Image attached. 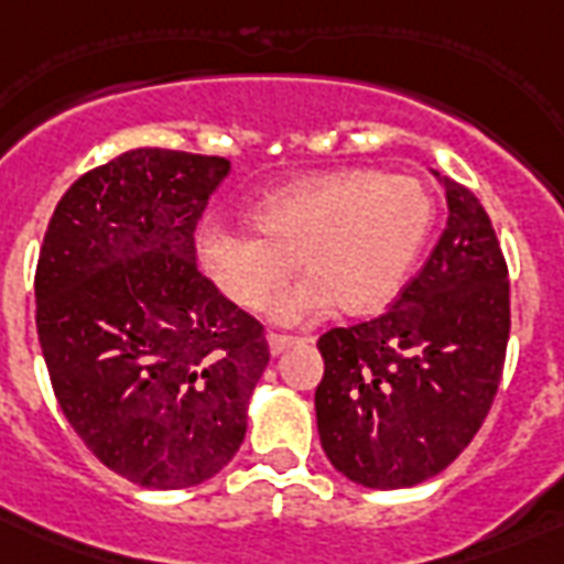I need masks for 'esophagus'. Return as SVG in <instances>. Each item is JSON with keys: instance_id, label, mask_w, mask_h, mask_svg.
I'll list each match as a JSON object with an SVG mask.
<instances>
[{"instance_id": "34e87169", "label": "esophagus", "mask_w": 564, "mask_h": 564, "mask_svg": "<svg viewBox=\"0 0 564 564\" xmlns=\"http://www.w3.org/2000/svg\"><path fill=\"white\" fill-rule=\"evenodd\" d=\"M265 343H269V351H272V357H281L286 348H292V345H295V339H292V336L269 334V336H265Z\"/></svg>"}]
</instances>
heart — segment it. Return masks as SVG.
Returning a JSON list of instances; mask_svg holds the SVG:
<instances>
[{
	"label": "heart",
	"mask_w": 564,
	"mask_h": 564,
	"mask_svg": "<svg viewBox=\"0 0 564 564\" xmlns=\"http://www.w3.org/2000/svg\"><path fill=\"white\" fill-rule=\"evenodd\" d=\"M436 198L412 175L343 170L292 181L254 207L257 230L204 221L195 254L234 304L260 310L295 265L307 272L278 295L269 316L295 327L336 301L351 316L375 313L401 292L427 246Z\"/></svg>",
	"instance_id": "obj_1"
}]
</instances>
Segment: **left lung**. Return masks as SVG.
I'll return each instance as SVG.
<instances>
[{
    "mask_svg": "<svg viewBox=\"0 0 564 564\" xmlns=\"http://www.w3.org/2000/svg\"><path fill=\"white\" fill-rule=\"evenodd\" d=\"M447 225L383 316L318 339L322 447L366 489H410L463 454L498 394L509 343V281L489 213L438 175Z\"/></svg>",
    "mask_w": 564,
    "mask_h": 564,
    "instance_id": "left-lung-1",
    "label": "left lung"
}]
</instances>
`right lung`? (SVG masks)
<instances>
[{
  "label": "right lung",
  "instance_id": "right-lung-1",
  "mask_svg": "<svg viewBox=\"0 0 564 564\" xmlns=\"http://www.w3.org/2000/svg\"><path fill=\"white\" fill-rule=\"evenodd\" d=\"M230 161L131 149L66 189L34 299L52 389L82 442L143 489L210 480L242 445L269 366L263 325L195 263Z\"/></svg>",
  "mask_w": 564,
  "mask_h": 564
}]
</instances>
